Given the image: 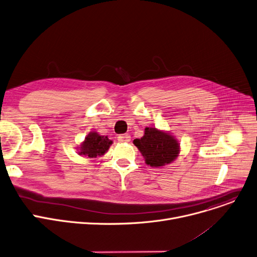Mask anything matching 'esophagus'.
I'll return each mask as SVG.
<instances>
[{"label": "esophagus", "instance_id": "obj_1", "mask_svg": "<svg viewBox=\"0 0 257 257\" xmlns=\"http://www.w3.org/2000/svg\"><path fill=\"white\" fill-rule=\"evenodd\" d=\"M117 140L120 142V143H127V142L131 141V136L128 134L120 135L117 137Z\"/></svg>", "mask_w": 257, "mask_h": 257}]
</instances>
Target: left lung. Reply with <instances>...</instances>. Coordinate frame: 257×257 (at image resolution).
Masks as SVG:
<instances>
[{
    "instance_id": "obj_1",
    "label": "left lung",
    "mask_w": 257,
    "mask_h": 257,
    "mask_svg": "<svg viewBox=\"0 0 257 257\" xmlns=\"http://www.w3.org/2000/svg\"><path fill=\"white\" fill-rule=\"evenodd\" d=\"M134 144L144 156L146 163L152 167L174 161L180 151L178 141L173 136L155 127H146L143 138L135 139Z\"/></svg>"
}]
</instances>
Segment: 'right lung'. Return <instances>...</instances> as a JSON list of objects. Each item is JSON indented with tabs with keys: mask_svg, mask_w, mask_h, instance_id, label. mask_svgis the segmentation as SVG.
I'll use <instances>...</instances> for the list:
<instances>
[{
	"mask_svg": "<svg viewBox=\"0 0 257 257\" xmlns=\"http://www.w3.org/2000/svg\"><path fill=\"white\" fill-rule=\"evenodd\" d=\"M112 141L107 137L100 136L97 133H91L84 139V142L80 146V155H85L90 158H96L102 156L109 149Z\"/></svg>",
	"mask_w": 257,
	"mask_h": 257,
	"instance_id": "right-lung-1",
	"label": "right lung"
}]
</instances>
